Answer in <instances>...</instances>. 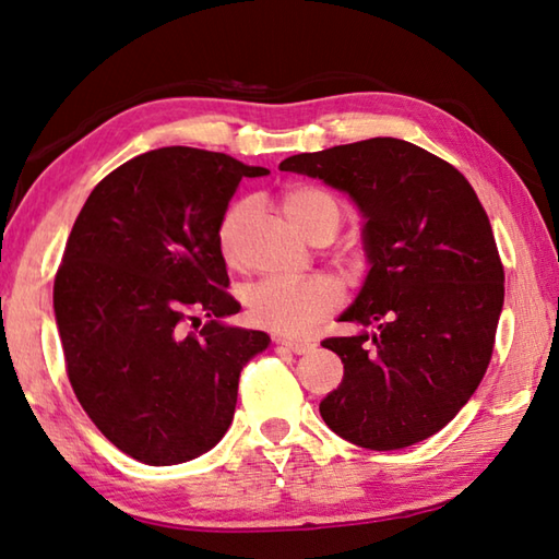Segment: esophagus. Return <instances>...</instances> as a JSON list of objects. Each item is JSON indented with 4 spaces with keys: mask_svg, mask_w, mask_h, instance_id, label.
I'll return each mask as SVG.
<instances>
[{
    "mask_svg": "<svg viewBox=\"0 0 559 559\" xmlns=\"http://www.w3.org/2000/svg\"><path fill=\"white\" fill-rule=\"evenodd\" d=\"M275 345H282V347H287L289 353H294V355H304V353H309V350H313V343H309V341H292V338H275Z\"/></svg>",
    "mask_w": 559,
    "mask_h": 559,
    "instance_id": "1",
    "label": "esophagus"
}]
</instances>
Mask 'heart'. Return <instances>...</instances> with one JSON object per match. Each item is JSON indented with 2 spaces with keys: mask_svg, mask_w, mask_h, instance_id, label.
<instances>
[{
  "mask_svg": "<svg viewBox=\"0 0 559 559\" xmlns=\"http://www.w3.org/2000/svg\"><path fill=\"white\" fill-rule=\"evenodd\" d=\"M282 206L287 216L301 228V234L319 240H331L338 234L343 221V204L333 192L316 185H294L282 194ZM252 214V199H236L218 218L216 238L221 255L226 262H236L238 240L243 234L248 216ZM341 287L331 277L316 275L304 280L265 277L252 282L243 292V301L250 321L260 329L297 335L309 331L316 321L325 319L341 304Z\"/></svg>",
  "mask_w": 559,
  "mask_h": 559,
  "instance_id": "b5f03b06",
  "label": "heart"
}]
</instances>
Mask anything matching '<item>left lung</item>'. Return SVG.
<instances>
[{
	"instance_id": "8db88e82",
	"label": "left lung",
	"mask_w": 559,
	"mask_h": 559,
	"mask_svg": "<svg viewBox=\"0 0 559 559\" xmlns=\"http://www.w3.org/2000/svg\"><path fill=\"white\" fill-rule=\"evenodd\" d=\"M280 170L319 177L365 216L370 272L341 321L374 333L325 338L343 382L319 411L333 433L399 450L448 426L487 372L503 307L489 216L457 167L399 139L299 153Z\"/></svg>"
}]
</instances>
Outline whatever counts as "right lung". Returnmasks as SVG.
<instances>
[{"label":"right lung","instance_id":"1","mask_svg":"<svg viewBox=\"0 0 559 559\" xmlns=\"http://www.w3.org/2000/svg\"><path fill=\"white\" fill-rule=\"evenodd\" d=\"M260 175L224 153L157 148L104 177L70 230L52 284L68 379L104 438L145 465L212 450L234 420L240 370L270 343L221 323L240 304L226 292L218 218Z\"/></svg>","mask_w":559,"mask_h":559}]
</instances>
